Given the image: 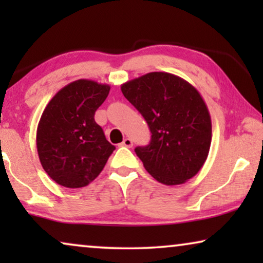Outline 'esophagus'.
<instances>
[{"mask_svg":"<svg viewBox=\"0 0 263 263\" xmlns=\"http://www.w3.org/2000/svg\"><path fill=\"white\" fill-rule=\"evenodd\" d=\"M121 146H124V147H128V148H130V147H133V141L130 139H124L123 142L121 143Z\"/></svg>","mask_w":263,"mask_h":263,"instance_id":"esophagus-1","label":"esophagus"}]
</instances>
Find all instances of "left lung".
<instances>
[{
    "mask_svg": "<svg viewBox=\"0 0 263 263\" xmlns=\"http://www.w3.org/2000/svg\"><path fill=\"white\" fill-rule=\"evenodd\" d=\"M142 115L151 141L135 153L153 178L178 185L194 177L210 152L212 122L199 91L177 75L153 71L121 86Z\"/></svg>",
    "mask_w": 263,
    "mask_h": 263,
    "instance_id": "1",
    "label": "left lung"
}]
</instances>
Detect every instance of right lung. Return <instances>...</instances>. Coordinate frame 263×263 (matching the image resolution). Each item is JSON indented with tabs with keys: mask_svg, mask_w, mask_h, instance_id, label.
Returning a JSON list of instances; mask_svg holds the SVG:
<instances>
[{
	"mask_svg": "<svg viewBox=\"0 0 263 263\" xmlns=\"http://www.w3.org/2000/svg\"><path fill=\"white\" fill-rule=\"evenodd\" d=\"M109 92V85L80 79L61 88L43 111L37 151L43 168L57 184L66 188L89 184L115 151L95 121Z\"/></svg>",
	"mask_w": 263,
	"mask_h": 263,
	"instance_id": "right-lung-1",
	"label": "right lung"
}]
</instances>
